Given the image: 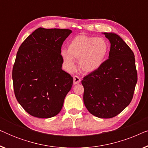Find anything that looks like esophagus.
Wrapping results in <instances>:
<instances>
[{
  "instance_id": "1",
  "label": "esophagus",
  "mask_w": 148,
  "mask_h": 148,
  "mask_svg": "<svg viewBox=\"0 0 148 148\" xmlns=\"http://www.w3.org/2000/svg\"><path fill=\"white\" fill-rule=\"evenodd\" d=\"M81 82V79L79 77H78L77 75H75L73 77V83L74 84H79Z\"/></svg>"
}]
</instances>
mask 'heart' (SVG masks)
Instances as JSON below:
<instances>
[{
	"mask_svg": "<svg viewBox=\"0 0 148 148\" xmlns=\"http://www.w3.org/2000/svg\"><path fill=\"white\" fill-rule=\"evenodd\" d=\"M109 51L108 42L102 38L77 36L71 40L68 49H62L60 55L69 71L75 69V60H79L82 69L86 73L100 68Z\"/></svg>",
	"mask_w": 148,
	"mask_h": 148,
	"instance_id": "obj_1",
	"label": "heart"
}]
</instances>
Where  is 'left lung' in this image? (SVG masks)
Wrapping results in <instances>:
<instances>
[{"label": "left lung", "mask_w": 148, "mask_h": 148, "mask_svg": "<svg viewBox=\"0 0 148 148\" xmlns=\"http://www.w3.org/2000/svg\"><path fill=\"white\" fill-rule=\"evenodd\" d=\"M110 42L108 58L84 77V102L94 116L110 119L121 113L132 100L137 82L135 55L114 33H104Z\"/></svg>", "instance_id": "obj_1"}]
</instances>
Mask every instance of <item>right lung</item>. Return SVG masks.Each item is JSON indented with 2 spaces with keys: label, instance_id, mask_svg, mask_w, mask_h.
Returning <instances> with one entry per match:
<instances>
[{
  "label": "right lung",
  "instance_id": "obj_1",
  "mask_svg": "<svg viewBox=\"0 0 148 148\" xmlns=\"http://www.w3.org/2000/svg\"><path fill=\"white\" fill-rule=\"evenodd\" d=\"M72 31L39 27L18 50L12 73L19 104L32 116L50 118L61 110L73 79L62 69V43Z\"/></svg>",
  "mask_w": 148,
  "mask_h": 148
}]
</instances>
